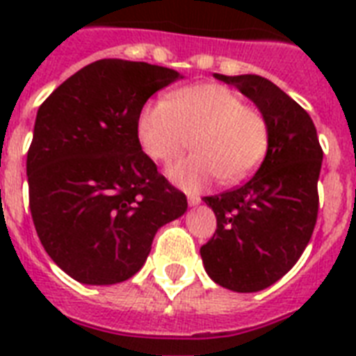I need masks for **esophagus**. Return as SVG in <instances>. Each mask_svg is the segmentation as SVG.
<instances>
[{
    "instance_id": "obj_1",
    "label": "esophagus",
    "mask_w": 356,
    "mask_h": 356,
    "mask_svg": "<svg viewBox=\"0 0 356 356\" xmlns=\"http://www.w3.org/2000/svg\"><path fill=\"white\" fill-rule=\"evenodd\" d=\"M200 203H201V200L197 197V195H188V205L194 207V205H200Z\"/></svg>"
}]
</instances>
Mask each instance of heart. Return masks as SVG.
Masks as SVG:
<instances>
[{
  "label": "heart",
  "instance_id": "1",
  "mask_svg": "<svg viewBox=\"0 0 356 356\" xmlns=\"http://www.w3.org/2000/svg\"><path fill=\"white\" fill-rule=\"evenodd\" d=\"M136 136L156 162L181 156L194 138V155L168 170L173 183L194 192L218 177L233 184L251 175L268 153L270 123L234 90L205 83L145 103Z\"/></svg>",
  "mask_w": 356,
  "mask_h": 356
}]
</instances>
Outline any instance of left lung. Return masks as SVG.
<instances>
[{"label":"left lung","mask_w":356,"mask_h":356,"mask_svg":"<svg viewBox=\"0 0 356 356\" xmlns=\"http://www.w3.org/2000/svg\"><path fill=\"white\" fill-rule=\"evenodd\" d=\"M214 77L236 86L270 123V145L253 177L207 195L216 233L201 245L212 281L233 292L271 286L303 254L318 220L321 149L309 113L260 75Z\"/></svg>","instance_id":"obj_1"}]
</instances>
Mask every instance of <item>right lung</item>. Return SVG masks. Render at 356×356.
<instances>
[{
    "label": "right lung",
    "mask_w": 356,
    "mask_h": 356,
    "mask_svg": "<svg viewBox=\"0 0 356 356\" xmlns=\"http://www.w3.org/2000/svg\"><path fill=\"white\" fill-rule=\"evenodd\" d=\"M181 75L122 58L88 64L49 94L27 151L29 209L53 262L107 286L144 266L156 231L186 212V195L142 151L145 102Z\"/></svg>",
    "instance_id": "obj_1"
}]
</instances>
